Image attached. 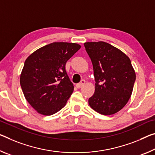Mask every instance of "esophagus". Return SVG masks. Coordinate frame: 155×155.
Segmentation results:
<instances>
[{
    "label": "esophagus",
    "instance_id": "34e87169",
    "mask_svg": "<svg viewBox=\"0 0 155 155\" xmlns=\"http://www.w3.org/2000/svg\"><path fill=\"white\" fill-rule=\"evenodd\" d=\"M85 80H81V81L79 83H78V84H77L76 86H77V88H80V87H81L82 86H83V85H85Z\"/></svg>",
    "mask_w": 155,
    "mask_h": 155
}]
</instances>
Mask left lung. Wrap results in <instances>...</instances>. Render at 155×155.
Instances as JSON below:
<instances>
[{"instance_id": "1", "label": "left lung", "mask_w": 155, "mask_h": 155, "mask_svg": "<svg viewBox=\"0 0 155 155\" xmlns=\"http://www.w3.org/2000/svg\"><path fill=\"white\" fill-rule=\"evenodd\" d=\"M92 61L95 80L94 94L88 100L91 108L104 115L120 111L128 102L136 74L126 54L110 44L84 43Z\"/></svg>"}]
</instances>
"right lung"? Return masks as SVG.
Masks as SVG:
<instances>
[{"instance_id": "add662e5", "label": "right lung", "mask_w": 155, "mask_h": 155, "mask_svg": "<svg viewBox=\"0 0 155 155\" xmlns=\"http://www.w3.org/2000/svg\"><path fill=\"white\" fill-rule=\"evenodd\" d=\"M80 48L77 43L54 42L38 49L25 61L21 86L25 98L39 114L50 116L66 105L74 85L65 64Z\"/></svg>"}]
</instances>
